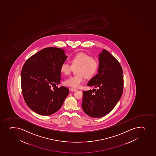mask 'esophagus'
Segmentation results:
<instances>
[{
    "mask_svg": "<svg viewBox=\"0 0 156 156\" xmlns=\"http://www.w3.org/2000/svg\"><path fill=\"white\" fill-rule=\"evenodd\" d=\"M70 90H71L72 92H75V91H76L77 90L75 88H70Z\"/></svg>",
    "mask_w": 156,
    "mask_h": 156,
    "instance_id": "34e87169",
    "label": "esophagus"
}]
</instances>
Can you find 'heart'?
<instances>
[{
	"instance_id": "obj_1",
	"label": "heart",
	"mask_w": 156,
	"mask_h": 156,
	"mask_svg": "<svg viewBox=\"0 0 156 156\" xmlns=\"http://www.w3.org/2000/svg\"><path fill=\"white\" fill-rule=\"evenodd\" d=\"M71 65L67 62L62 63L60 71L66 75L71 74L73 68L76 69V74L64 81L65 85L73 87H79L83 82L84 78H90L98 72L99 68V61L91 55L86 53L76 54L70 60Z\"/></svg>"
}]
</instances>
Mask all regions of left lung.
I'll return each mask as SVG.
<instances>
[{"mask_svg": "<svg viewBox=\"0 0 156 156\" xmlns=\"http://www.w3.org/2000/svg\"><path fill=\"white\" fill-rule=\"evenodd\" d=\"M99 62L98 74L87 84L97 89L83 91L82 109L93 118L102 117L112 111L123 91L122 68L116 58L103 50Z\"/></svg>", "mask_w": 156, "mask_h": 156, "instance_id": "1", "label": "left lung"}]
</instances>
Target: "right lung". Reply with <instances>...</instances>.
Listing matches in <instances>:
<instances>
[{"label":"right lung","mask_w":156,"mask_h":156,"mask_svg":"<svg viewBox=\"0 0 156 156\" xmlns=\"http://www.w3.org/2000/svg\"><path fill=\"white\" fill-rule=\"evenodd\" d=\"M67 56L61 48H44L27 60L21 73L23 97L26 104L38 114L48 116L60 108L69 93L66 87L51 86L60 82V66Z\"/></svg>","instance_id":"1"}]
</instances>
